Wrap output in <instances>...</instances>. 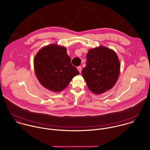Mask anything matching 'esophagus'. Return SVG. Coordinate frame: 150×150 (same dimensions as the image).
I'll return each mask as SVG.
<instances>
[{
  "label": "esophagus",
  "mask_w": 150,
  "mask_h": 150,
  "mask_svg": "<svg viewBox=\"0 0 150 150\" xmlns=\"http://www.w3.org/2000/svg\"><path fill=\"white\" fill-rule=\"evenodd\" d=\"M77 69H78L79 71L81 73V66H79V67H77Z\"/></svg>",
  "instance_id": "34e87169"
}]
</instances>
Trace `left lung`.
Instances as JSON below:
<instances>
[{
  "instance_id": "obj_1",
  "label": "left lung",
  "mask_w": 150,
  "mask_h": 150,
  "mask_svg": "<svg viewBox=\"0 0 150 150\" xmlns=\"http://www.w3.org/2000/svg\"><path fill=\"white\" fill-rule=\"evenodd\" d=\"M120 73V62L115 53L103 46L90 49L82 75L89 90L101 94L116 84Z\"/></svg>"
}]
</instances>
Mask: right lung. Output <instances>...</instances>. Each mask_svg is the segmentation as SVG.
<instances>
[{
  "label": "right lung",
  "instance_id": "add662e5",
  "mask_svg": "<svg viewBox=\"0 0 150 150\" xmlns=\"http://www.w3.org/2000/svg\"><path fill=\"white\" fill-rule=\"evenodd\" d=\"M37 79L45 88L54 92L64 89L74 77L79 74L71 63L66 48L56 44L43 47L34 60Z\"/></svg>",
  "mask_w": 150,
  "mask_h": 150
}]
</instances>
